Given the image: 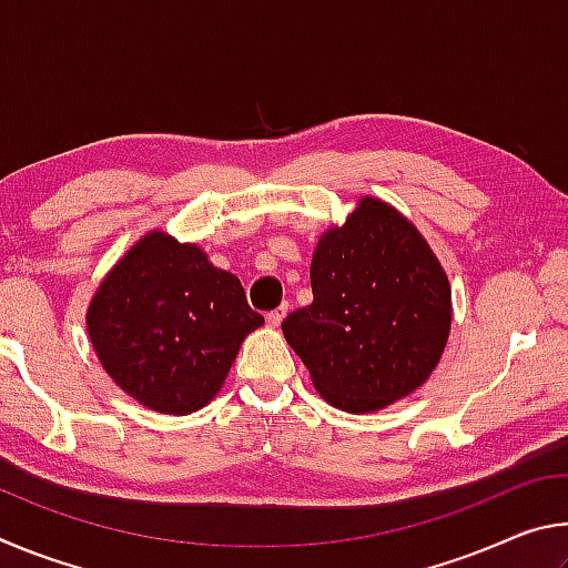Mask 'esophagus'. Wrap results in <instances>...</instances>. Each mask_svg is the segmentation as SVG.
Returning a JSON list of instances; mask_svg holds the SVG:
<instances>
[{"label": "esophagus", "instance_id": "obj_1", "mask_svg": "<svg viewBox=\"0 0 568 568\" xmlns=\"http://www.w3.org/2000/svg\"><path fill=\"white\" fill-rule=\"evenodd\" d=\"M285 313H287V303H283L281 307H275V311H271L265 315V321L273 325V328H277V325L283 323V318H285Z\"/></svg>", "mask_w": 568, "mask_h": 568}]
</instances>
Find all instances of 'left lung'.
I'll use <instances>...</instances> for the list:
<instances>
[{
    "label": "left lung",
    "mask_w": 568,
    "mask_h": 568,
    "mask_svg": "<svg viewBox=\"0 0 568 568\" xmlns=\"http://www.w3.org/2000/svg\"><path fill=\"white\" fill-rule=\"evenodd\" d=\"M313 303L283 321L313 386L331 406L371 413L428 381L450 333V285L410 220L363 197L318 240Z\"/></svg>",
    "instance_id": "obj_1"
}]
</instances>
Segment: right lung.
<instances>
[{"label":"right lung","instance_id":"add662e5","mask_svg":"<svg viewBox=\"0 0 568 568\" xmlns=\"http://www.w3.org/2000/svg\"><path fill=\"white\" fill-rule=\"evenodd\" d=\"M263 323L233 273L160 230L122 255L88 307L108 376L142 406L172 416L217 396L245 335Z\"/></svg>","mask_w":568,"mask_h":568}]
</instances>
